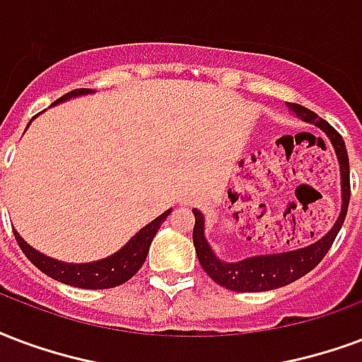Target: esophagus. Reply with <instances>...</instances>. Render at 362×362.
Here are the masks:
<instances>
[{
  "label": "esophagus",
  "mask_w": 362,
  "mask_h": 362,
  "mask_svg": "<svg viewBox=\"0 0 362 362\" xmlns=\"http://www.w3.org/2000/svg\"><path fill=\"white\" fill-rule=\"evenodd\" d=\"M184 205H192V199H184Z\"/></svg>",
  "instance_id": "esophagus-1"
}]
</instances>
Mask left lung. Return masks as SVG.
<instances>
[{"mask_svg": "<svg viewBox=\"0 0 362 362\" xmlns=\"http://www.w3.org/2000/svg\"><path fill=\"white\" fill-rule=\"evenodd\" d=\"M288 109L303 122H309V124L320 128L328 136V140L332 141L334 151L338 155L339 176H341V211H339L338 221L334 222L330 232L310 245L284 251V253L255 255L235 261V263H226V261L218 259L209 245L207 238H205V218H203L202 211L194 209V245L197 259H199L203 270L209 276L226 290L269 291L299 280L322 261L324 255L328 253V249L332 247V243L336 240L341 224H344L345 215H347V205H349V197H351V184H349V157H347L344 138L339 136L336 128L330 127L326 120L320 119L317 113H313L307 107L288 103Z\"/></svg>", "mask_w": 362, "mask_h": 362, "instance_id": "1", "label": "left lung"}]
</instances>
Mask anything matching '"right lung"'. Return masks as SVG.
I'll use <instances>...</instances> for the list:
<instances>
[{"instance_id":"right-lung-1","label":"right lung","mask_w":362,"mask_h":362,"mask_svg":"<svg viewBox=\"0 0 362 362\" xmlns=\"http://www.w3.org/2000/svg\"><path fill=\"white\" fill-rule=\"evenodd\" d=\"M86 93H92V90H88V88L72 90V92L65 93L63 98H59L53 105L63 103L66 99L76 98V95H86ZM168 215H170V209L157 216L155 221L146 224L117 253L105 257L101 261H93V263L71 264L52 259V257L40 253L38 249H34L24 242L23 235H18L17 230H13V232H15V238H17L18 247L23 249V253L28 257V261L49 278L57 280V282L74 286V288H84V290H107V288H115V286L128 282L141 269V264L146 263L149 245L153 242L160 224L167 221Z\"/></svg>"}]
</instances>
